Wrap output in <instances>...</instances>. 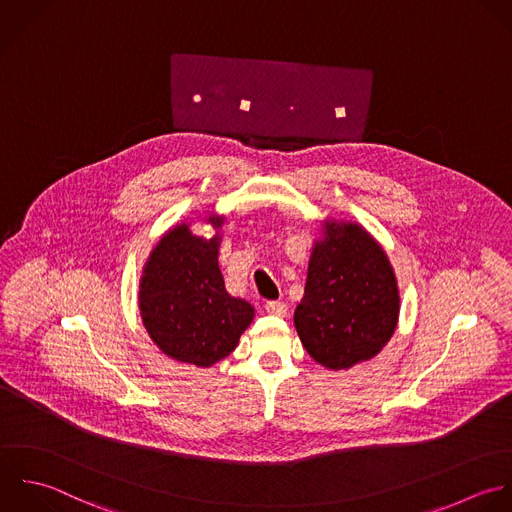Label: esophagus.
I'll return each instance as SVG.
<instances>
[{"label": "esophagus", "mask_w": 512, "mask_h": 512, "mask_svg": "<svg viewBox=\"0 0 512 512\" xmlns=\"http://www.w3.org/2000/svg\"><path fill=\"white\" fill-rule=\"evenodd\" d=\"M265 309L269 315H275V317H285L289 311V307L283 301H267Z\"/></svg>", "instance_id": "34e87169"}]
</instances>
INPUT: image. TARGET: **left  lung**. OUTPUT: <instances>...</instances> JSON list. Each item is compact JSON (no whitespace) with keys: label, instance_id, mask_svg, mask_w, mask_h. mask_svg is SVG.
Segmentation results:
<instances>
[{"label":"left lung","instance_id":"1","mask_svg":"<svg viewBox=\"0 0 512 512\" xmlns=\"http://www.w3.org/2000/svg\"><path fill=\"white\" fill-rule=\"evenodd\" d=\"M397 319L399 289L385 251L357 223H327L295 309L307 353L333 371L349 369L387 345Z\"/></svg>","mask_w":512,"mask_h":512}]
</instances>
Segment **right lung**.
Returning <instances> with one entry per match:
<instances>
[{
    "label": "right lung",
    "mask_w": 512,
    "mask_h": 512,
    "mask_svg": "<svg viewBox=\"0 0 512 512\" xmlns=\"http://www.w3.org/2000/svg\"><path fill=\"white\" fill-rule=\"evenodd\" d=\"M219 227L221 217H209ZM219 239L171 229L153 249L139 285L143 325L157 347L183 363L225 359L253 321V307L227 293L217 265Z\"/></svg>",
    "instance_id": "right-lung-1"
}]
</instances>
